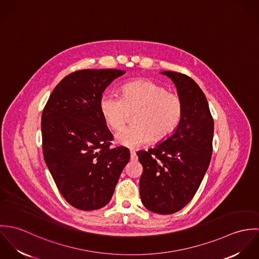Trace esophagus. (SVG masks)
I'll return each mask as SVG.
<instances>
[{"label": "esophagus", "mask_w": 259, "mask_h": 259, "mask_svg": "<svg viewBox=\"0 0 259 259\" xmlns=\"http://www.w3.org/2000/svg\"><path fill=\"white\" fill-rule=\"evenodd\" d=\"M130 153H131V157H132V159H135V158H136V156H137L136 151H135V150H133V149H131V150H130Z\"/></svg>", "instance_id": "34e87169"}]
</instances>
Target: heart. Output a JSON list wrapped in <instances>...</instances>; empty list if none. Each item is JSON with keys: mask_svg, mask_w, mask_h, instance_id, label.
Returning a JSON list of instances; mask_svg holds the SVG:
<instances>
[{"mask_svg": "<svg viewBox=\"0 0 259 259\" xmlns=\"http://www.w3.org/2000/svg\"><path fill=\"white\" fill-rule=\"evenodd\" d=\"M100 111L105 122L112 130L124 126L130 112L134 122L115 136L118 145L137 148L154 141L168 138L178 127L183 115L181 98L148 79L124 84L121 97L106 94L101 98Z\"/></svg>", "mask_w": 259, "mask_h": 259, "instance_id": "heart-1", "label": "heart"}]
</instances>
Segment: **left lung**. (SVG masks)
Returning a JSON list of instances; mask_svg holds the SVG:
<instances>
[{
  "label": "left lung",
  "mask_w": 259,
  "mask_h": 259,
  "mask_svg": "<svg viewBox=\"0 0 259 259\" xmlns=\"http://www.w3.org/2000/svg\"><path fill=\"white\" fill-rule=\"evenodd\" d=\"M175 82L183 103L175 133L148 151L137 152L144 167L140 194L148 210L171 214L191 200L208 168L214 123L207 100L188 75L164 71Z\"/></svg>",
  "instance_id": "obj_1"
}]
</instances>
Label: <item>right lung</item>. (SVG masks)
Here are the masks:
<instances>
[{
	"label": "right lung",
	"mask_w": 259,
	"mask_h": 259,
	"mask_svg": "<svg viewBox=\"0 0 259 259\" xmlns=\"http://www.w3.org/2000/svg\"><path fill=\"white\" fill-rule=\"evenodd\" d=\"M125 74L119 70H81L54 89L41 114L42 153L64 198L84 211L111 200L130 150L111 148L112 135L100 111L103 93Z\"/></svg>",
	"instance_id": "1"
}]
</instances>
